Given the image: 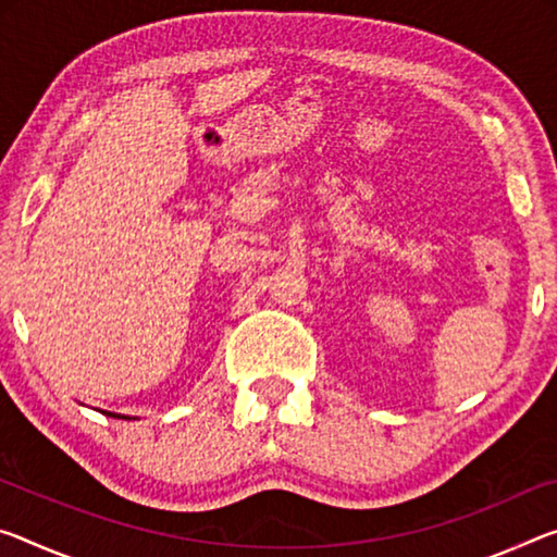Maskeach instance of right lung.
Returning <instances> with one entry per match:
<instances>
[{"mask_svg": "<svg viewBox=\"0 0 557 557\" xmlns=\"http://www.w3.org/2000/svg\"><path fill=\"white\" fill-rule=\"evenodd\" d=\"M106 417H119V413H106ZM121 419H128V417H121Z\"/></svg>", "mask_w": 557, "mask_h": 557, "instance_id": "add662e5", "label": "right lung"}]
</instances>
